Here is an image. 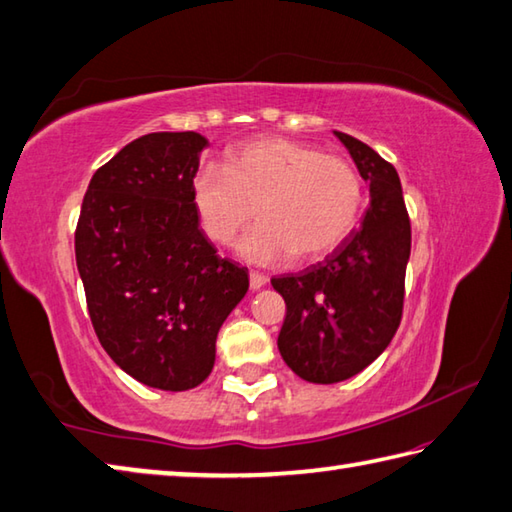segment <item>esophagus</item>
<instances>
[{"instance_id": "obj_1", "label": "esophagus", "mask_w": 512, "mask_h": 512, "mask_svg": "<svg viewBox=\"0 0 512 512\" xmlns=\"http://www.w3.org/2000/svg\"><path fill=\"white\" fill-rule=\"evenodd\" d=\"M268 284V277L262 273H250V290H259Z\"/></svg>"}]
</instances>
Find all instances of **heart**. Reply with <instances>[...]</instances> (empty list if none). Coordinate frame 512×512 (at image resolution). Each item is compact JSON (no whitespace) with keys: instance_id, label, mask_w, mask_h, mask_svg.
Instances as JSON below:
<instances>
[{"instance_id":"b5f03b06","label":"heart","mask_w":512,"mask_h":512,"mask_svg":"<svg viewBox=\"0 0 512 512\" xmlns=\"http://www.w3.org/2000/svg\"><path fill=\"white\" fill-rule=\"evenodd\" d=\"M362 197V177L348 159L279 137L233 150L228 166L202 168L193 184L199 222L217 244H233L257 206L262 224L237 246L250 264L330 253L353 230Z\"/></svg>"}]
</instances>
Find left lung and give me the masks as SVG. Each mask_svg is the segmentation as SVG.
Masks as SVG:
<instances>
[{
    "label": "left lung",
    "instance_id": "8db88e82",
    "mask_svg": "<svg viewBox=\"0 0 512 512\" xmlns=\"http://www.w3.org/2000/svg\"><path fill=\"white\" fill-rule=\"evenodd\" d=\"M333 133L370 184L366 215L324 262L270 279L286 302L277 348L288 368L310 384L344 382L384 353L402 319L410 259L397 170L359 139Z\"/></svg>",
    "mask_w": 512,
    "mask_h": 512
}]
</instances>
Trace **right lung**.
<instances>
[{
    "mask_svg": "<svg viewBox=\"0 0 512 512\" xmlns=\"http://www.w3.org/2000/svg\"><path fill=\"white\" fill-rule=\"evenodd\" d=\"M208 139L148 133L90 179L77 270L99 344L144 386L190 390L215 366L217 333L248 290L199 228L193 179Z\"/></svg>",
    "mask_w": 512,
    "mask_h": 512,
    "instance_id": "1",
    "label": "right lung"
}]
</instances>
